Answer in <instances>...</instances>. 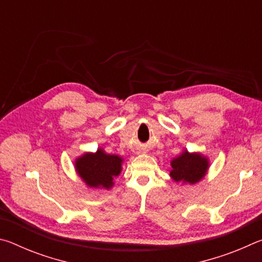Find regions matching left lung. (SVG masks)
Instances as JSON below:
<instances>
[{
	"label": "left lung",
	"instance_id": "left-lung-1",
	"mask_svg": "<svg viewBox=\"0 0 262 262\" xmlns=\"http://www.w3.org/2000/svg\"><path fill=\"white\" fill-rule=\"evenodd\" d=\"M170 177L176 183L195 185L208 173L210 166L209 158L201 152H189L184 149L170 162Z\"/></svg>",
	"mask_w": 262,
	"mask_h": 262
}]
</instances>
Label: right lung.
<instances>
[{"label":"right lung","mask_w":262,"mask_h":262,"mask_svg":"<svg viewBox=\"0 0 262 262\" xmlns=\"http://www.w3.org/2000/svg\"><path fill=\"white\" fill-rule=\"evenodd\" d=\"M123 158L111 155L103 148L97 151L84 152L75 158L74 167L77 176L88 188L110 190L114 186V178L121 173Z\"/></svg>","instance_id":"right-lung-1"}]
</instances>
